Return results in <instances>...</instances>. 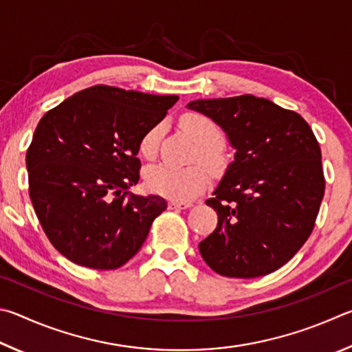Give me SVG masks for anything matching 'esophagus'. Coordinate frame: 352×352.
I'll return each mask as SVG.
<instances>
[{"label": "esophagus", "mask_w": 352, "mask_h": 352, "mask_svg": "<svg viewBox=\"0 0 352 352\" xmlns=\"http://www.w3.org/2000/svg\"><path fill=\"white\" fill-rule=\"evenodd\" d=\"M193 204L190 201H176V199H173V201H170L168 202V207L170 208H188V207H192Z\"/></svg>", "instance_id": "34e87169"}]
</instances>
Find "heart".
<instances>
[{
	"mask_svg": "<svg viewBox=\"0 0 352 352\" xmlns=\"http://www.w3.org/2000/svg\"><path fill=\"white\" fill-rule=\"evenodd\" d=\"M184 131L198 142L196 160H201L212 170H221L226 164V157L221 148V131L217 123L208 117L188 113L181 117ZM162 125H156L144 134L139 142V153L145 159H153L157 153V145L162 135ZM145 184L151 192L173 199H192L207 187L210 173L204 165L196 164L184 168H175L170 165H151L145 170Z\"/></svg>",
	"mask_w": 352,
	"mask_h": 352,
	"instance_id": "obj_1",
	"label": "heart"
}]
</instances>
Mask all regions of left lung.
<instances>
[{"instance_id":"left-lung-1","label":"left lung","mask_w":352,"mask_h":352,"mask_svg":"<svg viewBox=\"0 0 352 352\" xmlns=\"http://www.w3.org/2000/svg\"><path fill=\"white\" fill-rule=\"evenodd\" d=\"M218 123L235 159L206 204L218 226L199 243L204 261L230 278L280 269L312 233L324 195L322 150L300 114L250 94L193 100Z\"/></svg>"}]
</instances>
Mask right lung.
Wrapping results in <instances>:
<instances>
[{
    "label": "right lung",
    "instance_id": "1",
    "mask_svg": "<svg viewBox=\"0 0 352 352\" xmlns=\"http://www.w3.org/2000/svg\"><path fill=\"white\" fill-rule=\"evenodd\" d=\"M177 98L96 85L41 117L26 154L29 196L49 241L67 260L111 270L145 243L166 202L128 188L140 177V139Z\"/></svg>",
    "mask_w": 352,
    "mask_h": 352
}]
</instances>
